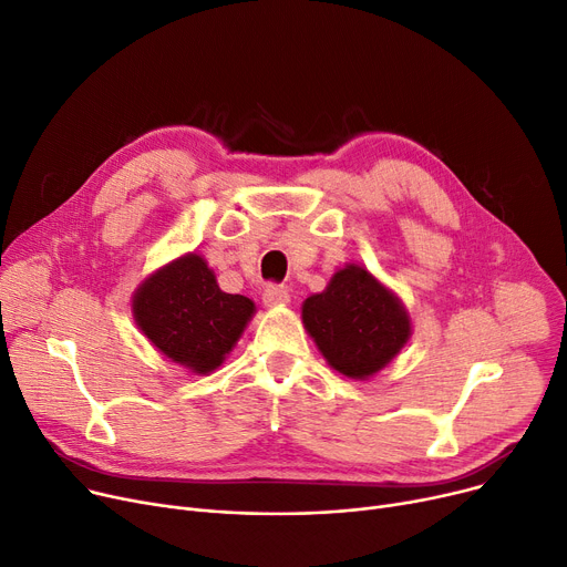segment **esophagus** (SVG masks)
Masks as SVG:
<instances>
[{
  "instance_id": "esophagus-1",
  "label": "esophagus",
  "mask_w": 567,
  "mask_h": 567,
  "mask_svg": "<svg viewBox=\"0 0 567 567\" xmlns=\"http://www.w3.org/2000/svg\"><path fill=\"white\" fill-rule=\"evenodd\" d=\"M261 301L268 306V308H276V306H289V293L285 287H278V285H271L266 287L264 293H261Z\"/></svg>"
}]
</instances>
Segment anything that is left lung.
Segmentation results:
<instances>
[{
    "instance_id": "1",
    "label": "left lung",
    "mask_w": 567,
    "mask_h": 567,
    "mask_svg": "<svg viewBox=\"0 0 567 567\" xmlns=\"http://www.w3.org/2000/svg\"><path fill=\"white\" fill-rule=\"evenodd\" d=\"M301 317L326 363L355 381L379 374L413 331L400 296L361 264L338 268L323 291L303 301Z\"/></svg>"
}]
</instances>
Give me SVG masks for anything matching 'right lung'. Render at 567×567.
<instances>
[{"label":"right lung","instance_id":"obj_1","mask_svg":"<svg viewBox=\"0 0 567 567\" xmlns=\"http://www.w3.org/2000/svg\"><path fill=\"white\" fill-rule=\"evenodd\" d=\"M131 308L146 340L193 374L218 370L257 310L248 296L223 291L197 252L176 257L144 278Z\"/></svg>","mask_w":567,"mask_h":567}]
</instances>
